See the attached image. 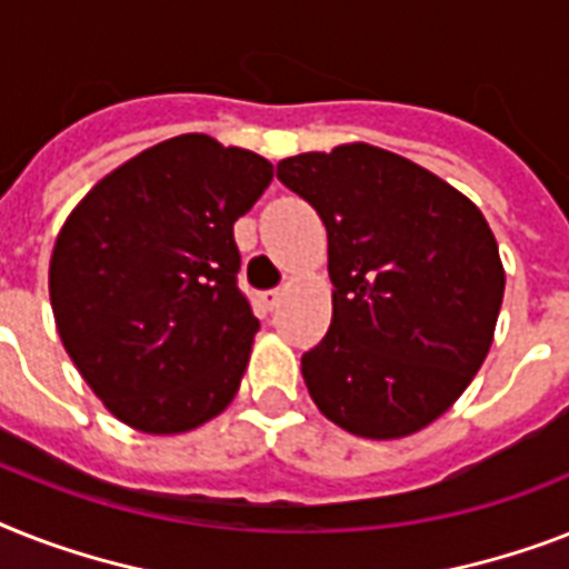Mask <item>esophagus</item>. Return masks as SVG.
<instances>
[{
    "label": "esophagus",
    "instance_id": "1",
    "mask_svg": "<svg viewBox=\"0 0 569 569\" xmlns=\"http://www.w3.org/2000/svg\"><path fill=\"white\" fill-rule=\"evenodd\" d=\"M280 298H283V289H269V292H262L260 295V303H262V309H274L277 303H280Z\"/></svg>",
    "mask_w": 569,
    "mask_h": 569
}]
</instances>
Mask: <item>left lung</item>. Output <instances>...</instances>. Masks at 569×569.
<instances>
[{"label":"left lung","instance_id":"obj_1","mask_svg":"<svg viewBox=\"0 0 569 569\" xmlns=\"http://www.w3.org/2000/svg\"><path fill=\"white\" fill-rule=\"evenodd\" d=\"M327 228L332 321L300 371L327 420L389 441L429 427L482 368L506 292L479 207L423 166L348 142L277 163Z\"/></svg>","mask_w":569,"mask_h":569}]
</instances>
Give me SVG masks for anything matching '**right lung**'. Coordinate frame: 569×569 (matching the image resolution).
I'll return each instance as SVG.
<instances>
[{"mask_svg":"<svg viewBox=\"0 0 569 569\" xmlns=\"http://www.w3.org/2000/svg\"><path fill=\"white\" fill-rule=\"evenodd\" d=\"M274 178L266 157L180 133L87 192L49 262L54 325L108 412L178 436L237 397L260 321L237 286L233 221Z\"/></svg>","mask_w":569,"mask_h":569,"instance_id":"obj_1","label":"right lung"}]
</instances>
